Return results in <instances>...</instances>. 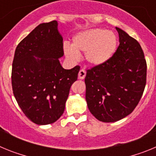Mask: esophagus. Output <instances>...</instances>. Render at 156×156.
<instances>
[{"instance_id":"obj_1","label":"esophagus","mask_w":156,"mask_h":156,"mask_svg":"<svg viewBox=\"0 0 156 156\" xmlns=\"http://www.w3.org/2000/svg\"><path fill=\"white\" fill-rule=\"evenodd\" d=\"M86 76V71L84 69H80L79 72V73H78V78L80 80H83Z\"/></svg>"}]
</instances>
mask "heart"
Instances as JSON below:
<instances>
[{
	"label": "heart",
	"mask_w": 156,
	"mask_h": 156,
	"mask_svg": "<svg viewBox=\"0 0 156 156\" xmlns=\"http://www.w3.org/2000/svg\"><path fill=\"white\" fill-rule=\"evenodd\" d=\"M117 40L115 34L100 29L81 32L73 38L72 46L64 45V53L67 58L76 61L78 53H85L88 63L98 66L106 62L116 50Z\"/></svg>",
	"instance_id": "heart-1"
}]
</instances>
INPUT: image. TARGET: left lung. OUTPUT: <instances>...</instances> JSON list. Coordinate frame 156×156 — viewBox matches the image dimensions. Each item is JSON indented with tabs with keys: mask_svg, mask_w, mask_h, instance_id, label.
Instances as JSON below:
<instances>
[{
	"mask_svg": "<svg viewBox=\"0 0 156 156\" xmlns=\"http://www.w3.org/2000/svg\"><path fill=\"white\" fill-rule=\"evenodd\" d=\"M116 51L106 62L87 70L86 101L92 115L104 122L123 119L140 101L146 84L147 64L142 48L126 32L115 27Z\"/></svg>",
	"mask_w": 156,
	"mask_h": 156,
	"instance_id": "8db88e82",
	"label": "left lung"
}]
</instances>
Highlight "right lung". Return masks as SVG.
Wrapping results in <instances>:
<instances>
[{
  "mask_svg": "<svg viewBox=\"0 0 156 156\" xmlns=\"http://www.w3.org/2000/svg\"><path fill=\"white\" fill-rule=\"evenodd\" d=\"M58 22L41 23L18 44L12 71L14 96L29 119L38 125L53 123L65 110L79 66L65 69Z\"/></svg>",
  "mask_w": 156,
  "mask_h": 156,
  "instance_id": "obj_1",
  "label": "right lung"
}]
</instances>
